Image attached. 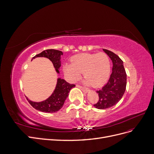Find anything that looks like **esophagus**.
Listing matches in <instances>:
<instances>
[{
  "instance_id": "esophagus-1",
  "label": "esophagus",
  "mask_w": 154,
  "mask_h": 154,
  "mask_svg": "<svg viewBox=\"0 0 154 154\" xmlns=\"http://www.w3.org/2000/svg\"><path fill=\"white\" fill-rule=\"evenodd\" d=\"M77 88H80L83 92H84L85 93H88V89H86V88H84V87H82V86H79V85H77Z\"/></svg>"
}]
</instances>
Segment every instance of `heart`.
Masks as SVG:
<instances>
[{
	"mask_svg": "<svg viewBox=\"0 0 154 154\" xmlns=\"http://www.w3.org/2000/svg\"><path fill=\"white\" fill-rule=\"evenodd\" d=\"M63 71L71 81L77 80L83 72L84 84L97 88L102 86L109 78L110 60L106 54L102 52L97 54H79L72 57L71 63L64 65Z\"/></svg>",
	"mask_w": 154,
	"mask_h": 154,
	"instance_id": "obj_1",
	"label": "heart"
}]
</instances>
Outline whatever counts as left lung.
Segmentation results:
<instances>
[{"label":"left lung","mask_w":154,"mask_h":154,"mask_svg":"<svg viewBox=\"0 0 154 154\" xmlns=\"http://www.w3.org/2000/svg\"><path fill=\"white\" fill-rule=\"evenodd\" d=\"M110 57L113 66L112 72L108 82L101 89L97 91L99 100L94 107L98 109H109L121 100L126 88L127 75L122 60L112 51L103 49Z\"/></svg>","instance_id":"obj_1"}]
</instances>
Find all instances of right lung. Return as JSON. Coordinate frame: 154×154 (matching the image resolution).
<instances>
[{
  "instance_id": "obj_1",
  "label": "right lung",
  "mask_w": 154,
  "mask_h": 154,
  "mask_svg": "<svg viewBox=\"0 0 154 154\" xmlns=\"http://www.w3.org/2000/svg\"><path fill=\"white\" fill-rule=\"evenodd\" d=\"M61 55H63V53L61 51L47 49L33 57L32 60L37 57H45L48 58L52 61L56 72L60 73ZM74 87H75L74 84L68 83L64 79L58 78L54 91L48 99L41 102H34L28 100V98H26V100L34 109L46 113L56 112L61 109L70 89Z\"/></svg>"
}]
</instances>
